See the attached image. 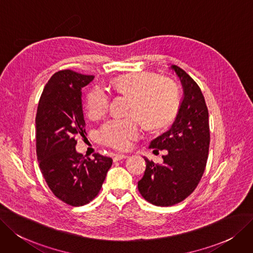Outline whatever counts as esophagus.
<instances>
[{"label":"esophagus","mask_w":253,"mask_h":253,"mask_svg":"<svg viewBox=\"0 0 253 253\" xmlns=\"http://www.w3.org/2000/svg\"><path fill=\"white\" fill-rule=\"evenodd\" d=\"M128 156L127 155H125V154H116L115 156H114V161H120V160H123V159H126V158H127Z\"/></svg>","instance_id":"1"}]
</instances>
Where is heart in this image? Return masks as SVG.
Instances as JSON below:
<instances>
[{
	"label": "heart",
	"instance_id": "obj_1",
	"mask_svg": "<svg viewBox=\"0 0 253 253\" xmlns=\"http://www.w3.org/2000/svg\"><path fill=\"white\" fill-rule=\"evenodd\" d=\"M118 92L134 97L130 114L137 115L149 128L166 126L176 113L179 93L176 85L167 79H158L154 74L133 73L119 77L113 84ZM110 94L102 87H94L86 97V109L90 118L102 117L109 108ZM141 124L137 117L111 119L98 130L100 142L117 149L129 147L141 135Z\"/></svg>",
	"mask_w": 253,
	"mask_h": 253
}]
</instances>
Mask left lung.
<instances>
[{"mask_svg":"<svg viewBox=\"0 0 253 253\" xmlns=\"http://www.w3.org/2000/svg\"><path fill=\"white\" fill-rule=\"evenodd\" d=\"M180 80L184 97L171 127L151 141L149 148L166 149L163 164L144 158L146 169L138 190L158 207L176 205L187 198L203 176L210 147L209 111L203 92L185 70L171 66Z\"/></svg>","mask_w":253,"mask_h":253,"instance_id":"left-lung-1","label":"left lung"}]
</instances>
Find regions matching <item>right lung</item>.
<instances>
[{
  "label": "right lung",
  "instance_id": "add662e5",
  "mask_svg": "<svg viewBox=\"0 0 253 253\" xmlns=\"http://www.w3.org/2000/svg\"><path fill=\"white\" fill-rule=\"evenodd\" d=\"M93 79L70 69L54 74L40 96L35 119L40 171L54 195L73 207L98 194L113 162L99 154L85 158L76 150V136L86 134L82 88Z\"/></svg>",
  "mask_w": 253,
  "mask_h": 253
}]
</instances>
